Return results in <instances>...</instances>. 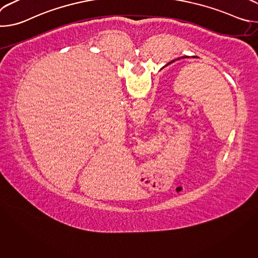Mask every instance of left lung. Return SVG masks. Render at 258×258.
I'll use <instances>...</instances> for the list:
<instances>
[{"mask_svg": "<svg viewBox=\"0 0 258 258\" xmlns=\"http://www.w3.org/2000/svg\"><path fill=\"white\" fill-rule=\"evenodd\" d=\"M183 58H190V56H182V57H179V58H177V59H183ZM192 58H198V57H196V56H192ZM177 59H175V60H177ZM175 60H172V61L168 62L166 65H168L169 63H172V62H174ZM166 65H165V66H166Z\"/></svg>", "mask_w": 258, "mask_h": 258, "instance_id": "8db88e82", "label": "left lung"}]
</instances>
